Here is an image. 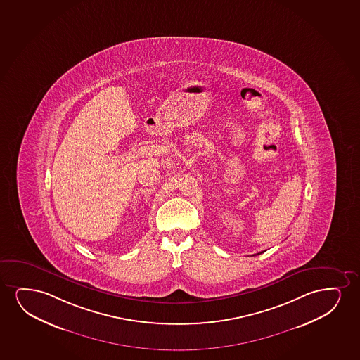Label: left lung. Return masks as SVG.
<instances>
[{
    "label": "left lung",
    "instance_id": "obj_1",
    "mask_svg": "<svg viewBox=\"0 0 360 360\" xmlns=\"http://www.w3.org/2000/svg\"><path fill=\"white\" fill-rule=\"evenodd\" d=\"M262 252H257V254H255V255H260V254H262Z\"/></svg>",
    "mask_w": 360,
    "mask_h": 360
}]
</instances>
